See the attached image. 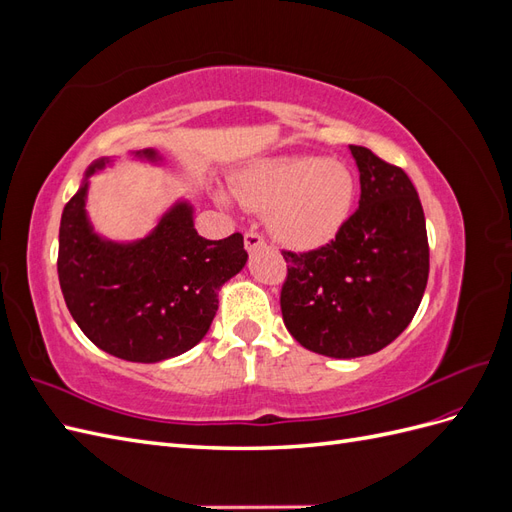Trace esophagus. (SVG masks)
<instances>
[{
	"mask_svg": "<svg viewBox=\"0 0 512 512\" xmlns=\"http://www.w3.org/2000/svg\"><path fill=\"white\" fill-rule=\"evenodd\" d=\"M265 245V239H262V235H258V232L254 230H247L245 232V250L247 252H256L258 247Z\"/></svg>",
	"mask_w": 512,
	"mask_h": 512,
	"instance_id": "obj_1",
	"label": "esophagus"
}]
</instances>
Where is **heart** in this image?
Segmentation results:
<instances>
[{
  "label": "heart",
  "instance_id": "b5f03b06",
  "mask_svg": "<svg viewBox=\"0 0 512 512\" xmlns=\"http://www.w3.org/2000/svg\"><path fill=\"white\" fill-rule=\"evenodd\" d=\"M232 192L245 209L269 213V228L284 245L309 252L331 243L350 220L356 179L339 160L273 158L241 170Z\"/></svg>",
  "mask_w": 512,
  "mask_h": 512
}]
</instances>
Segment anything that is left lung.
Returning <instances> with one entry per match:
<instances>
[{
    "mask_svg": "<svg viewBox=\"0 0 512 512\" xmlns=\"http://www.w3.org/2000/svg\"><path fill=\"white\" fill-rule=\"evenodd\" d=\"M350 151L361 173L359 209L331 243L282 252L286 329L333 359L389 346L414 318L429 277L425 213L410 177L367 147Z\"/></svg>",
    "mask_w": 512,
    "mask_h": 512,
    "instance_id": "left-lung-1",
    "label": "left lung"
}]
</instances>
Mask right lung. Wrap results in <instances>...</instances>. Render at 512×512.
Returning <instances> with one entry per match:
<instances>
[{"label": "right lung", "instance_id": "1", "mask_svg": "<svg viewBox=\"0 0 512 512\" xmlns=\"http://www.w3.org/2000/svg\"><path fill=\"white\" fill-rule=\"evenodd\" d=\"M136 158L156 162L153 149ZM94 162L87 177L104 168ZM87 177L61 213L57 273L79 329L100 350L132 363H158L194 348L218 312V292L247 262L243 235L200 237L192 205L170 207L134 243L98 237L85 211Z\"/></svg>", "mask_w": 512, "mask_h": 512}]
</instances>
